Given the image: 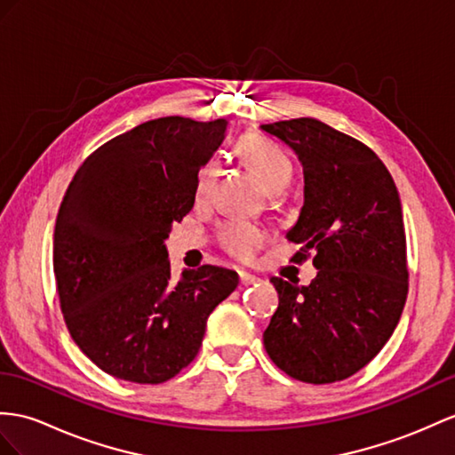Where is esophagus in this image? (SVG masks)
Wrapping results in <instances>:
<instances>
[{
  "instance_id": "1",
  "label": "esophagus",
  "mask_w": 455,
  "mask_h": 455,
  "mask_svg": "<svg viewBox=\"0 0 455 455\" xmlns=\"http://www.w3.org/2000/svg\"><path fill=\"white\" fill-rule=\"evenodd\" d=\"M239 282H241V285H251V283H257L259 278L252 274H247V272H239Z\"/></svg>"
}]
</instances>
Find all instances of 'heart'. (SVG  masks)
<instances>
[{
	"mask_svg": "<svg viewBox=\"0 0 455 455\" xmlns=\"http://www.w3.org/2000/svg\"><path fill=\"white\" fill-rule=\"evenodd\" d=\"M235 156L254 180L259 181L260 189L275 198L285 191L293 177V164L290 156L268 137L260 132H249L243 135L235 144ZM218 175V165L210 160L204 162L195 177V198L204 201L212 191V185ZM264 231L251 224V221H228L220 229V243L226 252L239 260H251L257 251L264 245Z\"/></svg>",
	"mask_w": 455,
	"mask_h": 455,
	"instance_id": "obj_1",
	"label": "heart"
}]
</instances>
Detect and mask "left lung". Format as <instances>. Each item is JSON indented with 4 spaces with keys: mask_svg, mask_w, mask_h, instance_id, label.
Instances as JSON below:
<instances>
[{
    "mask_svg": "<svg viewBox=\"0 0 455 455\" xmlns=\"http://www.w3.org/2000/svg\"><path fill=\"white\" fill-rule=\"evenodd\" d=\"M303 165L305 203L285 237L295 262L315 252L308 285L270 280L280 305L264 330L270 359L291 379L330 384L361 371L390 339L407 299L402 203L382 160L323 121L260 125Z\"/></svg>",
    "mask_w": 455,
    "mask_h": 455,
    "instance_id": "obj_1",
    "label": "left lung"
}]
</instances>
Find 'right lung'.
Returning <instances> with one entry per match:
<instances>
[{
  "label": "right lung",
  "mask_w": 455,
  "mask_h": 455,
  "mask_svg": "<svg viewBox=\"0 0 455 455\" xmlns=\"http://www.w3.org/2000/svg\"><path fill=\"white\" fill-rule=\"evenodd\" d=\"M226 125L180 116L140 124L94 150L63 196L53 231L61 313L84 355L116 379H173L239 283L210 264L172 280L164 243L191 212L196 172Z\"/></svg>",
  "instance_id": "add662e5"
}]
</instances>
